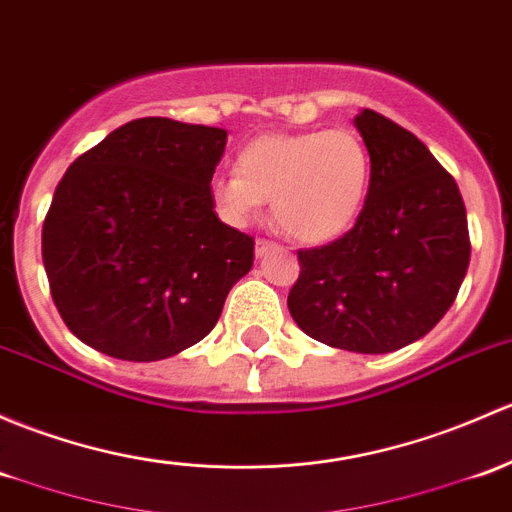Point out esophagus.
<instances>
[{
    "mask_svg": "<svg viewBox=\"0 0 512 512\" xmlns=\"http://www.w3.org/2000/svg\"><path fill=\"white\" fill-rule=\"evenodd\" d=\"M272 250H277V245H274V242L272 240H257L255 242V255L257 257H265L267 255V252H272Z\"/></svg>",
    "mask_w": 512,
    "mask_h": 512,
    "instance_id": "esophagus-1",
    "label": "esophagus"
}]
</instances>
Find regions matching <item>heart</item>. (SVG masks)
Masks as SVG:
<instances>
[{"label": "heart", "instance_id": "obj_1", "mask_svg": "<svg viewBox=\"0 0 512 512\" xmlns=\"http://www.w3.org/2000/svg\"><path fill=\"white\" fill-rule=\"evenodd\" d=\"M373 179V161L351 129L262 134L240 149L235 174L211 184L215 211L247 225L262 203L289 238L321 245L353 228Z\"/></svg>", "mask_w": 512, "mask_h": 512}]
</instances>
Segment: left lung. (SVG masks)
I'll use <instances>...</instances> for the list:
<instances>
[{
    "label": "left lung",
    "mask_w": 512,
    "mask_h": 512,
    "mask_svg": "<svg viewBox=\"0 0 512 512\" xmlns=\"http://www.w3.org/2000/svg\"><path fill=\"white\" fill-rule=\"evenodd\" d=\"M373 161L358 220L324 247L299 250L289 292L306 336L353 353H390L439 324L469 270L471 240L454 176L380 112L355 117Z\"/></svg>",
    "instance_id": "obj_1"
}]
</instances>
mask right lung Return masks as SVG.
I'll return each mask as SVG.
<instances>
[{
	"label": "right lung",
	"mask_w": 512,
	"mask_h": 512,
	"mask_svg": "<svg viewBox=\"0 0 512 512\" xmlns=\"http://www.w3.org/2000/svg\"><path fill=\"white\" fill-rule=\"evenodd\" d=\"M228 132L142 117L68 166L43 220L58 314L85 346L134 363L211 333L255 240L220 223L211 179Z\"/></svg>",
	"instance_id": "add662e5"
}]
</instances>
